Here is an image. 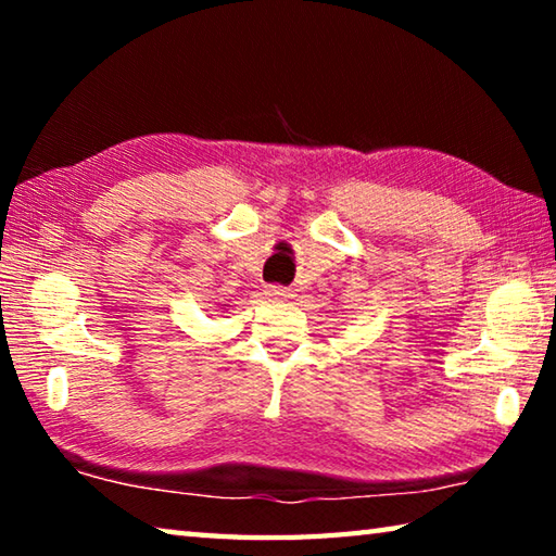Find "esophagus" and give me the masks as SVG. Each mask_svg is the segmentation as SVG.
I'll return each instance as SVG.
<instances>
[{
	"label": "esophagus",
	"instance_id": "obj_1",
	"mask_svg": "<svg viewBox=\"0 0 556 556\" xmlns=\"http://www.w3.org/2000/svg\"><path fill=\"white\" fill-rule=\"evenodd\" d=\"M265 296L269 301H289L294 294H291V289H285V287H267Z\"/></svg>",
	"mask_w": 556,
	"mask_h": 556
}]
</instances>
